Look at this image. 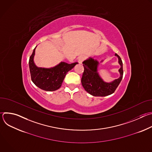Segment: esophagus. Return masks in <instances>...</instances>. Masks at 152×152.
I'll list each match as a JSON object with an SVG mask.
<instances>
[{
	"instance_id": "obj_1",
	"label": "esophagus",
	"mask_w": 152,
	"mask_h": 152,
	"mask_svg": "<svg viewBox=\"0 0 152 152\" xmlns=\"http://www.w3.org/2000/svg\"><path fill=\"white\" fill-rule=\"evenodd\" d=\"M85 56H84V55H81V56H80L79 57H78V62L79 63H80V64H81L84 60H85Z\"/></svg>"
}]
</instances>
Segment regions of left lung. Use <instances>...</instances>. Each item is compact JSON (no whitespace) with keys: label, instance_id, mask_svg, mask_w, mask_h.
Listing matches in <instances>:
<instances>
[{"label":"left lung","instance_id":"left-lung-1","mask_svg":"<svg viewBox=\"0 0 152 152\" xmlns=\"http://www.w3.org/2000/svg\"><path fill=\"white\" fill-rule=\"evenodd\" d=\"M118 62L121 66L119 69L120 76L112 82H104L98 75L97 69L99 62L93 58H89L83 62L84 71L81 79L83 87L89 94L93 96H106L114 93L120 84L123 75V62L121 58L117 53Z\"/></svg>","mask_w":152,"mask_h":152}]
</instances>
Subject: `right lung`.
<instances>
[{
  "label": "right lung",
  "instance_id": "1",
  "mask_svg": "<svg viewBox=\"0 0 152 152\" xmlns=\"http://www.w3.org/2000/svg\"><path fill=\"white\" fill-rule=\"evenodd\" d=\"M35 50V48L29 61L32 81L38 88L47 91H53L59 89L67 72L72 70L77 62L70 64L62 62L50 69L37 67L34 62Z\"/></svg>",
  "mask_w": 152,
  "mask_h": 152
}]
</instances>
